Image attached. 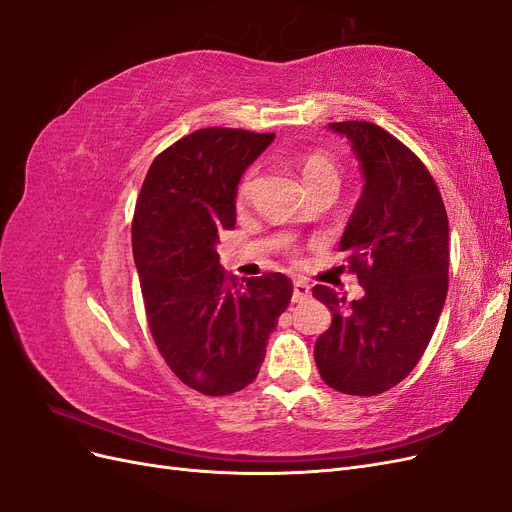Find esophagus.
<instances>
[{"label":"esophagus","mask_w":512,"mask_h":512,"mask_svg":"<svg viewBox=\"0 0 512 512\" xmlns=\"http://www.w3.org/2000/svg\"><path fill=\"white\" fill-rule=\"evenodd\" d=\"M309 294H312V290H309V286L303 280L292 282V301L294 303H303L305 299H309Z\"/></svg>","instance_id":"esophagus-1"}]
</instances>
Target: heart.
I'll list each match as a JSON object with an SVG mask.
<instances>
[{
    "instance_id": "heart-1",
    "label": "heart",
    "mask_w": 512,
    "mask_h": 512,
    "mask_svg": "<svg viewBox=\"0 0 512 512\" xmlns=\"http://www.w3.org/2000/svg\"><path fill=\"white\" fill-rule=\"evenodd\" d=\"M303 179L309 185H316V183H322V181H337L339 183V170L335 166V162L324 156V153H314V156H309L305 162H303ZM252 181H254V173L250 170L247 173L239 185V194L245 196L250 194L252 190Z\"/></svg>"
}]
</instances>
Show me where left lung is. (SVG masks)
<instances>
[{
    "label": "left lung",
    "instance_id": "left-lung-1",
    "mask_svg": "<svg viewBox=\"0 0 512 512\" xmlns=\"http://www.w3.org/2000/svg\"><path fill=\"white\" fill-rule=\"evenodd\" d=\"M329 130L348 138L363 177L339 252L365 297L346 303L314 286L333 316L314 359L331 389L367 397L404 380L436 329L448 290V218L429 170L393 134L369 121Z\"/></svg>",
    "mask_w": 512,
    "mask_h": 512
}]
</instances>
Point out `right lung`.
<instances>
[{"mask_svg": "<svg viewBox=\"0 0 512 512\" xmlns=\"http://www.w3.org/2000/svg\"><path fill=\"white\" fill-rule=\"evenodd\" d=\"M275 134L205 128L153 160L132 222L149 329L177 378L203 395L254 382L292 282L282 273L226 275L220 232L237 222V185Z\"/></svg>", "mask_w": 512, "mask_h": 512, "instance_id": "1", "label": "right lung"}]
</instances>
